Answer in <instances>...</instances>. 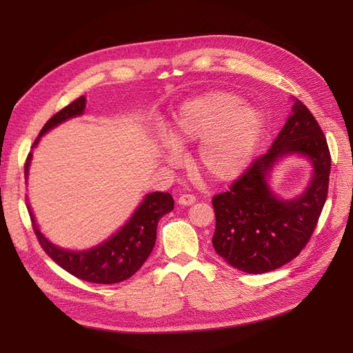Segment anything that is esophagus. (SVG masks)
Returning <instances> with one entry per match:
<instances>
[{"label":"esophagus","instance_id":"1","mask_svg":"<svg viewBox=\"0 0 353 353\" xmlns=\"http://www.w3.org/2000/svg\"><path fill=\"white\" fill-rule=\"evenodd\" d=\"M196 200L197 199L194 194H181L178 199V203L183 206H191V205H194Z\"/></svg>","mask_w":353,"mask_h":353}]
</instances>
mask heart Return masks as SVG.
<instances>
[{"label": "heart", "mask_w": 353, "mask_h": 353, "mask_svg": "<svg viewBox=\"0 0 353 353\" xmlns=\"http://www.w3.org/2000/svg\"><path fill=\"white\" fill-rule=\"evenodd\" d=\"M265 130L261 109L243 103L228 91H210L181 105L172 123L178 144L200 143L197 165L210 179L230 181L243 172L258 148ZM170 163L181 162V152L169 147Z\"/></svg>", "instance_id": "heart-1"}]
</instances>
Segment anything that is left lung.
<instances>
[{
	"label": "left lung",
	"instance_id": "left-lung-1",
	"mask_svg": "<svg viewBox=\"0 0 353 353\" xmlns=\"http://www.w3.org/2000/svg\"><path fill=\"white\" fill-rule=\"evenodd\" d=\"M293 152L310 157L314 176L301 198L280 201L265 185V176L276 159ZM330 169L331 156L321 126L296 99L293 113L270 150L256 157L228 191L213 196V249L248 274L270 272L294 259L318 225L328 194Z\"/></svg>",
	"mask_w": 353,
	"mask_h": 353
}]
</instances>
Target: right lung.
Returning a JSON list of instances; mask_svg holds the SVG:
<instances>
[{"mask_svg":"<svg viewBox=\"0 0 353 353\" xmlns=\"http://www.w3.org/2000/svg\"><path fill=\"white\" fill-rule=\"evenodd\" d=\"M83 109L85 97H79L57 112L42 126L32 148L38 144L41 135H44L51 128L70 119V117L82 114ZM30 159L32 153H29L26 157L25 176H28L29 172ZM26 206L29 210L32 228H34L41 248L59 266L83 281L95 284H114L128 280L141 268L156 243V228L159 219L174 209V197L169 193H162V191L147 194L140 208L135 210L132 218L112 239L87 252H69L56 248L38 230L29 203Z\"/></svg>","mask_w":353,"mask_h":353,"instance_id":"add662e5","label":"right lung"}]
</instances>
